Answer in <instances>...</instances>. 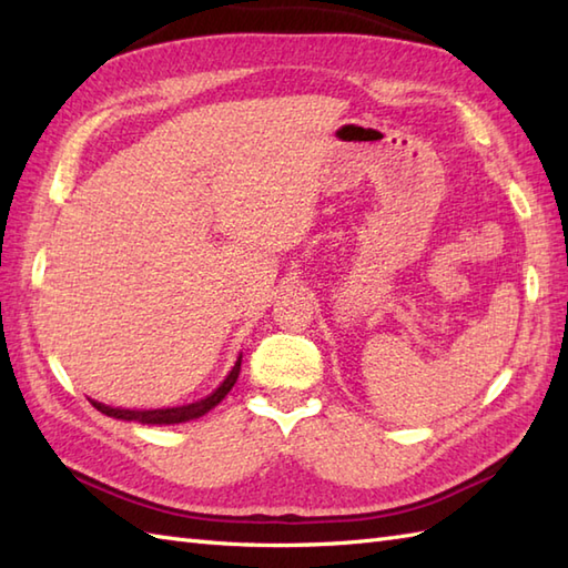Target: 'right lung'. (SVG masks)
Segmentation results:
<instances>
[{
	"instance_id": "obj_1",
	"label": "right lung",
	"mask_w": 568,
	"mask_h": 568,
	"mask_svg": "<svg viewBox=\"0 0 568 568\" xmlns=\"http://www.w3.org/2000/svg\"><path fill=\"white\" fill-rule=\"evenodd\" d=\"M241 371V356L236 358L234 368L229 371V376L224 378V383L216 388L214 393H210L207 397H202L197 403L190 405H180V407H161V409H122V407H110L102 405L98 400H90L94 407L100 409L102 415L106 417H116V419H126V422H141V425H178V422H187V419H197L204 413H210L214 405H220L226 393L234 388V383L239 378Z\"/></svg>"
}]
</instances>
